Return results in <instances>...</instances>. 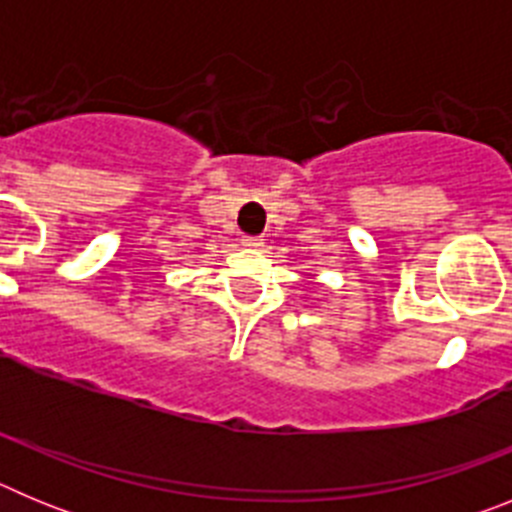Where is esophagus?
I'll return each instance as SVG.
<instances>
[{"mask_svg": "<svg viewBox=\"0 0 512 512\" xmlns=\"http://www.w3.org/2000/svg\"><path fill=\"white\" fill-rule=\"evenodd\" d=\"M243 246L253 248V251H259V248H264V238H253V235H246V238H243Z\"/></svg>", "mask_w": 512, "mask_h": 512, "instance_id": "34e87169", "label": "esophagus"}]
</instances>
